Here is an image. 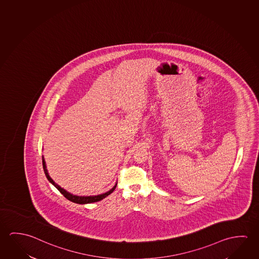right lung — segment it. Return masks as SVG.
I'll return each instance as SVG.
<instances>
[{
	"label": "right lung",
	"mask_w": 259,
	"mask_h": 259,
	"mask_svg": "<svg viewBox=\"0 0 259 259\" xmlns=\"http://www.w3.org/2000/svg\"><path fill=\"white\" fill-rule=\"evenodd\" d=\"M42 164H43V169H44V172H45L46 177L48 178V180L50 181V183H51L67 200L73 201L74 203L85 204V203H92V202H96V201H101V200H103V198H105L106 196H108L109 194H111V193L115 190L116 185H117V184H116L113 188H111L109 192L103 193V194H99V195H95V196H76V195H73V194H71V193H68V192H66V190L61 188L59 185H57V184L51 179V177H50V175H49V172H48V170H47L44 157L42 158Z\"/></svg>",
	"instance_id": "right-lung-1"
}]
</instances>
